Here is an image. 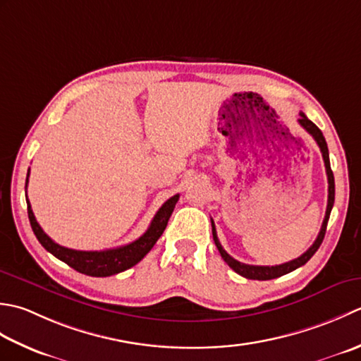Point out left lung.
Here are the masks:
<instances>
[{"label": "left lung", "mask_w": 361, "mask_h": 361, "mask_svg": "<svg viewBox=\"0 0 361 361\" xmlns=\"http://www.w3.org/2000/svg\"><path fill=\"white\" fill-rule=\"evenodd\" d=\"M300 118L298 120L300 126H302L308 134H310L314 142L318 143L321 154H322V159H324V165H326V173H327V180H329V197H327V210H326V216H324V221H322L321 226V231L318 233V237H316L313 245L307 249V251L298 257V259H294L291 262H286L282 264H276V267H255V264H246V263H241L238 260H235L233 257H231L227 254L221 243H219L218 237H216V229H215V223H213L212 219V233H213V240H215V245L218 247L219 254H221L223 260L229 264V267L235 271V273L246 277V279H252V281H271V279H276V277H281L283 274H288L291 271L298 269L299 267H302L308 260L312 259L313 254L318 251L322 240H324V235H326V229H327V223H329V216H330V212H332L334 207V202H335V179H334V173H332V168H330V160H329V149H327V143H326V138L322 135V132L319 130V128L316 126L314 123H312L310 120L307 118L305 114L300 112Z\"/></svg>", "instance_id": "obj_1"}]
</instances>
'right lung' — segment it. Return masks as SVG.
<instances>
[{"label":"right lung","mask_w":361,"mask_h":361,"mask_svg":"<svg viewBox=\"0 0 361 361\" xmlns=\"http://www.w3.org/2000/svg\"><path fill=\"white\" fill-rule=\"evenodd\" d=\"M27 179H29V171L26 178V187H27ZM179 201V195H174L170 197L159 212L156 216L152 218V221L142 237L138 240L129 243V245H124L120 247L114 249H106V251H76V249H68L61 245H57L53 240H51L48 235L43 232L40 224L37 223V219L32 213L31 204L27 202V216L29 223H31L32 231L35 233L37 240L40 241V245L47 249L48 252L57 257L59 260H62L76 269L78 273H82L92 277H107L118 274L121 271H126L134 267L143 257L148 254L152 246L156 245V241L160 238V235L164 233L165 227L168 224V219H170L171 213L176 207V202Z\"/></svg>","instance_id":"right-lung-1"}]
</instances>
